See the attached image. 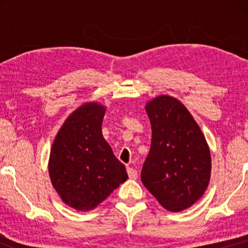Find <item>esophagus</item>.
Instances as JSON below:
<instances>
[{
	"label": "esophagus",
	"instance_id": "esophagus-1",
	"mask_svg": "<svg viewBox=\"0 0 248 248\" xmlns=\"http://www.w3.org/2000/svg\"><path fill=\"white\" fill-rule=\"evenodd\" d=\"M126 170H127V175H128V177H130V179H137L138 178V170H137V169H134L132 167H127Z\"/></svg>",
	"mask_w": 248,
	"mask_h": 248
}]
</instances>
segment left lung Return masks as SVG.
Returning a JSON list of instances; mask_svg holds the SVG:
<instances>
[{
  "label": "left lung",
  "mask_w": 248,
  "mask_h": 248,
  "mask_svg": "<svg viewBox=\"0 0 248 248\" xmlns=\"http://www.w3.org/2000/svg\"><path fill=\"white\" fill-rule=\"evenodd\" d=\"M151 147L141 181L166 210L179 212L204 194L211 176V155L204 134L176 98L160 94L145 105Z\"/></svg>",
  "instance_id": "1"
}]
</instances>
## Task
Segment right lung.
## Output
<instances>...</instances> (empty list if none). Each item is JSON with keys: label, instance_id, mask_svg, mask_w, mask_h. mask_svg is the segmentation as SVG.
<instances>
[{"label": "right lung", "instance_id": "add662e5", "mask_svg": "<svg viewBox=\"0 0 248 248\" xmlns=\"http://www.w3.org/2000/svg\"><path fill=\"white\" fill-rule=\"evenodd\" d=\"M105 111L106 107L96 101L81 105L64 122L50 148L53 187L78 211L97 208L127 179L125 166L103 137Z\"/></svg>", "mask_w": 248, "mask_h": 248}]
</instances>
